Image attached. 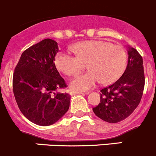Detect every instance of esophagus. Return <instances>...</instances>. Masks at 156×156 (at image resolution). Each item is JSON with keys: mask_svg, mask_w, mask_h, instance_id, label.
<instances>
[{"mask_svg": "<svg viewBox=\"0 0 156 156\" xmlns=\"http://www.w3.org/2000/svg\"><path fill=\"white\" fill-rule=\"evenodd\" d=\"M69 94H70L71 96H73V95H76V94H83V92L70 91V92H69Z\"/></svg>", "mask_w": 156, "mask_h": 156, "instance_id": "34e87169", "label": "esophagus"}]
</instances>
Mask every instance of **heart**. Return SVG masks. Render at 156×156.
Here are the masks:
<instances>
[{
  "instance_id": "heart-1",
  "label": "heart",
  "mask_w": 156,
  "mask_h": 156,
  "mask_svg": "<svg viewBox=\"0 0 156 156\" xmlns=\"http://www.w3.org/2000/svg\"><path fill=\"white\" fill-rule=\"evenodd\" d=\"M76 56L58 52L54 59L57 69L66 76L78 73L87 64L89 71L76 76L70 87L77 91H87L98 82L108 85L115 82L126 66V55L123 47L103 41H87L71 47Z\"/></svg>"
}]
</instances>
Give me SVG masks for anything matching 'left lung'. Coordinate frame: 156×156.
<instances>
[{
  "label": "left lung",
  "instance_id": "left-lung-1",
  "mask_svg": "<svg viewBox=\"0 0 156 156\" xmlns=\"http://www.w3.org/2000/svg\"><path fill=\"white\" fill-rule=\"evenodd\" d=\"M145 87L143 61L135 48L128 47L126 68L115 83L100 90V103L93 108L99 118L116 123L129 116L139 106Z\"/></svg>",
  "mask_w": 156,
  "mask_h": 156
}]
</instances>
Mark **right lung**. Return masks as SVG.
Instances as JSON below:
<instances>
[{"instance_id":"add662e5","label":"right lung","mask_w":156,"mask_h":156,"mask_svg":"<svg viewBox=\"0 0 156 156\" xmlns=\"http://www.w3.org/2000/svg\"><path fill=\"white\" fill-rule=\"evenodd\" d=\"M57 43L44 39L21 54L13 76V91L20 112L37 125L55 123L69 107L70 96L58 93L66 87L54 61Z\"/></svg>"}]
</instances>
